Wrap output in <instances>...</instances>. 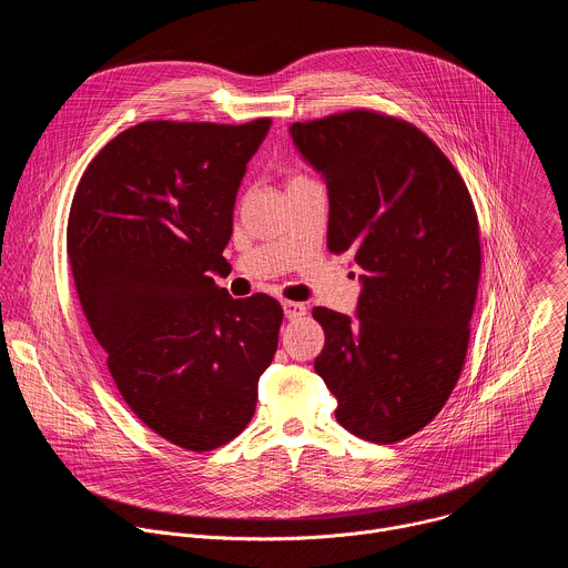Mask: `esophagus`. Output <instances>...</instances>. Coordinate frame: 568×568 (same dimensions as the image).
Returning <instances> with one entry per match:
<instances>
[{"label":"esophagus","instance_id":"1","mask_svg":"<svg viewBox=\"0 0 568 568\" xmlns=\"http://www.w3.org/2000/svg\"><path fill=\"white\" fill-rule=\"evenodd\" d=\"M283 312L287 318H298L303 316L307 310L303 303H296V301H283Z\"/></svg>","mask_w":568,"mask_h":568}]
</instances>
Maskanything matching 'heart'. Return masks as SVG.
I'll return each mask as SVG.
<instances>
[{
	"instance_id": "1",
	"label": "heart",
	"mask_w": 568,
	"mask_h": 568,
	"mask_svg": "<svg viewBox=\"0 0 568 568\" xmlns=\"http://www.w3.org/2000/svg\"><path fill=\"white\" fill-rule=\"evenodd\" d=\"M292 178H301V175H292Z\"/></svg>"
}]
</instances>
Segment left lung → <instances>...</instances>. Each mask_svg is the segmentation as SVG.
<instances>
[{
  "instance_id": "left-lung-1",
  "label": "left lung",
  "mask_w": 568,
  "mask_h": 568,
  "mask_svg": "<svg viewBox=\"0 0 568 568\" xmlns=\"http://www.w3.org/2000/svg\"><path fill=\"white\" fill-rule=\"evenodd\" d=\"M328 186V250L364 272L357 318L328 307L314 371L337 423L390 445L427 427L449 399L469 344L480 276L478 217L445 152L416 125L373 110L292 123Z\"/></svg>"
}]
</instances>
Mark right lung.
Wrapping results in <instances>:
<instances>
[{
    "label": "right lung",
    "mask_w": 568,
    "mask_h": 568,
    "mask_svg": "<svg viewBox=\"0 0 568 568\" xmlns=\"http://www.w3.org/2000/svg\"><path fill=\"white\" fill-rule=\"evenodd\" d=\"M270 125L143 121L90 161L69 211L67 256L110 375L145 427L189 452L250 425L278 346L281 303L213 281Z\"/></svg>",
    "instance_id": "add662e5"
}]
</instances>
